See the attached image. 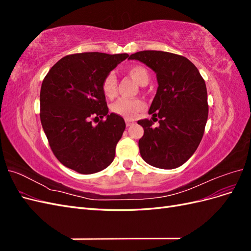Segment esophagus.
Masks as SVG:
<instances>
[{
	"instance_id": "obj_1",
	"label": "esophagus",
	"mask_w": 251,
	"mask_h": 251,
	"mask_svg": "<svg viewBox=\"0 0 251 251\" xmlns=\"http://www.w3.org/2000/svg\"><path fill=\"white\" fill-rule=\"evenodd\" d=\"M126 126H130L134 125V121L130 120V119H126Z\"/></svg>"
}]
</instances>
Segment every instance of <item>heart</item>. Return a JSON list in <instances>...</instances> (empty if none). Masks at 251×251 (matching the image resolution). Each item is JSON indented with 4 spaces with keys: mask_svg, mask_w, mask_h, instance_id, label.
<instances>
[{
    "mask_svg": "<svg viewBox=\"0 0 251 251\" xmlns=\"http://www.w3.org/2000/svg\"><path fill=\"white\" fill-rule=\"evenodd\" d=\"M127 74L138 83L140 86L147 85L150 80V74L147 68L143 66L135 65L128 68L126 70ZM102 92L105 97L112 98L115 96L117 92V80L115 75L110 73L102 80L101 85ZM146 108L144 102L138 98H120L112 105L113 113L117 114L119 116H123L126 119H133Z\"/></svg>",
    "mask_w": 251,
    "mask_h": 251,
    "instance_id": "obj_1",
    "label": "heart"
}]
</instances>
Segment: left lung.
<instances>
[{
	"label": "left lung",
	"mask_w": 251,
	"mask_h": 251,
	"mask_svg": "<svg viewBox=\"0 0 251 251\" xmlns=\"http://www.w3.org/2000/svg\"><path fill=\"white\" fill-rule=\"evenodd\" d=\"M156 73L158 88L149 114L158 117L159 126L150 119L138 120L144 134L140 155L158 169L179 168L199 147L208 117L207 90L197 67L184 56L147 50L130 55ZM157 120V118H156Z\"/></svg>",
	"instance_id": "8db88e82"
}]
</instances>
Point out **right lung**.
Returning a JSON list of instances; mask_svg holds the SVG:
<instances>
[{"label": "right lung", "instance_id": "right-lung-1", "mask_svg": "<svg viewBox=\"0 0 251 251\" xmlns=\"http://www.w3.org/2000/svg\"><path fill=\"white\" fill-rule=\"evenodd\" d=\"M128 54L85 52L60 58L45 76L40 94L41 123L58 161L83 175L113 162L126 128L124 118L109 113L103 78ZM101 121L96 126L90 118Z\"/></svg>", "mask_w": 251, "mask_h": 251}]
</instances>
